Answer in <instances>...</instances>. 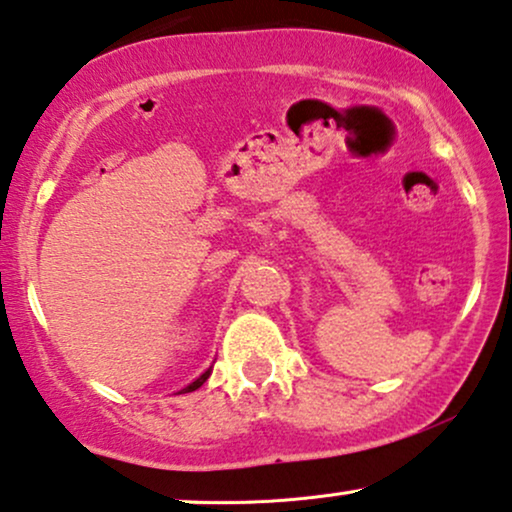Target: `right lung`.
<instances>
[{
    "label": "right lung",
    "instance_id": "add662e5",
    "mask_svg": "<svg viewBox=\"0 0 512 512\" xmlns=\"http://www.w3.org/2000/svg\"><path fill=\"white\" fill-rule=\"evenodd\" d=\"M210 377V370H206V372H203L201 374V377L199 379H196V381H192V384H189L187 388H182V391L180 393H192V391H196V388H201L203 386V381H206Z\"/></svg>",
    "mask_w": 512,
    "mask_h": 512
}]
</instances>
